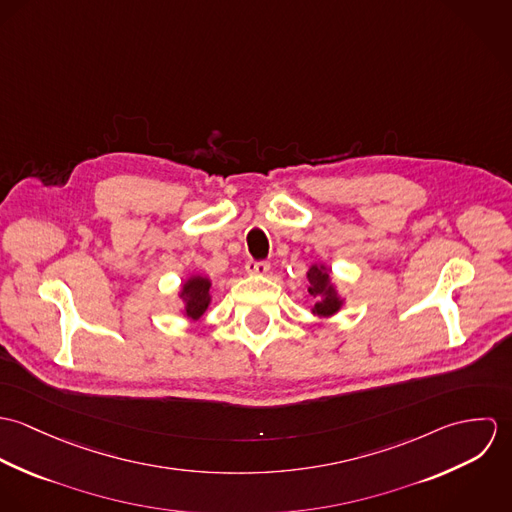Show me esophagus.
Instances as JSON below:
<instances>
[{
	"instance_id": "34e87169",
	"label": "esophagus",
	"mask_w": 512,
	"mask_h": 512,
	"mask_svg": "<svg viewBox=\"0 0 512 512\" xmlns=\"http://www.w3.org/2000/svg\"><path fill=\"white\" fill-rule=\"evenodd\" d=\"M246 272L250 276H266L270 272V264L268 262H256V260H248L246 262Z\"/></svg>"
}]
</instances>
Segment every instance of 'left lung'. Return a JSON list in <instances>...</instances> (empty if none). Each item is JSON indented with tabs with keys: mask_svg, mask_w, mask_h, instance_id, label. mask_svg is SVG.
<instances>
[{
	"mask_svg": "<svg viewBox=\"0 0 512 512\" xmlns=\"http://www.w3.org/2000/svg\"><path fill=\"white\" fill-rule=\"evenodd\" d=\"M307 292L313 295L315 305L311 307V313L319 319H329L337 315L345 307V297L339 292L337 284L333 282L331 268L325 264H311L307 270Z\"/></svg>",
	"mask_w": 512,
	"mask_h": 512,
	"instance_id": "8db88e82",
	"label": "left lung"
}]
</instances>
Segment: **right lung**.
I'll use <instances>...</instances> for the list:
<instances>
[{
	"label": "right lung",
	"mask_w": 512,
	"mask_h": 512,
	"mask_svg": "<svg viewBox=\"0 0 512 512\" xmlns=\"http://www.w3.org/2000/svg\"><path fill=\"white\" fill-rule=\"evenodd\" d=\"M213 282L207 276H199V274H191L187 280H183L177 297L181 299V313L183 317L191 319V321H199L203 317V313L211 307L213 303Z\"/></svg>",
	"instance_id": "right-lung-1"
}]
</instances>
